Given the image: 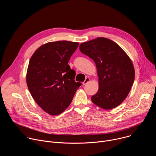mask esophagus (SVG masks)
Returning a JSON list of instances; mask_svg holds the SVG:
<instances>
[{"label":"esophagus","mask_w":156,"mask_h":156,"mask_svg":"<svg viewBox=\"0 0 156 156\" xmlns=\"http://www.w3.org/2000/svg\"><path fill=\"white\" fill-rule=\"evenodd\" d=\"M90 78L86 77V79H85V80L83 82V85H86V84L89 81H90Z\"/></svg>","instance_id":"esophagus-1"}]
</instances>
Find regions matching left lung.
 I'll return each instance as SVG.
<instances>
[{
    "instance_id": "1",
    "label": "left lung",
    "mask_w": 156,
    "mask_h": 156,
    "mask_svg": "<svg viewBox=\"0 0 156 156\" xmlns=\"http://www.w3.org/2000/svg\"><path fill=\"white\" fill-rule=\"evenodd\" d=\"M80 51L96 63L99 90L93 102L107 110L119 105L127 97L135 80V69L124 51L115 42L105 37L81 43Z\"/></svg>"
}]
</instances>
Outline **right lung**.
I'll return each mask as SVG.
<instances>
[{"mask_svg":"<svg viewBox=\"0 0 156 156\" xmlns=\"http://www.w3.org/2000/svg\"><path fill=\"white\" fill-rule=\"evenodd\" d=\"M78 42L58 41L39 47L30 58L27 83L36 103L48 114L57 115L67 108L81 85L69 61Z\"/></svg>","mask_w":156,"mask_h":156,"instance_id":"add662e5","label":"right lung"}]
</instances>
